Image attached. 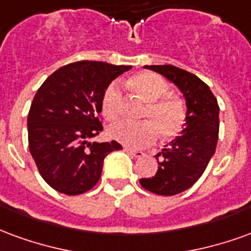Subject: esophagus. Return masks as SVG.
I'll return each instance as SVG.
<instances>
[{
    "label": "esophagus",
    "instance_id": "esophagus-1",
    "mask_svg": "<svg viewBox=\"0 0 251 251\" xmlns=\"http://www.w3.org/2000/svg\"><path fill=\"white\" fill-rule=\"evenodd\" d=\"M124 151H126L128 155H131L132 158H140V156H143L144 155L143 151H139V150H132V148H129V147H124Z\"/></svg>",
    "mask_w": 251,
    "mask_h": 251
}]
</instances>
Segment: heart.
<instances>
[{
  "mask_svg": "<svg viewBox=\"0 0 251 251\" xmlns=\"http://www.w3.org/2000/svg\"><path fill=\"white\" fill-rule=\"evenodd\" d=\"M128 88L143 101V118L147 122H119L108 128V136L129 147L152 143L159 132L160 138L174 139L182 132L187 122V107L176 96L167 95L170 84L153 72H140L127 80ZM101 112L109 122L122 115V91L118 84H109L101 98Z\"/></svg>",
  "mask_w": 251,
  "mask_h": 251,
  "instance_id": "1",
  "label": "heart"
}]
</instances>
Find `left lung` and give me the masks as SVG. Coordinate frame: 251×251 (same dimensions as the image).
Here are the masks:
<instances>
[{"label": "left lung", "mask_w": 251, "mask_h": 251, "mask_svg": "<svg viewBox=\"0 0 251 251\" xmlns=\"http://www.w3.org/2000/svg\"><path fill=\"white\" fill-rule=\"evenodd\" d=\"M160 73L182 91L187 105V122L176 136L155 158L158 171L139 182L142 187L158 195H176L198 180L213 158L219 132V105L217 99L193 73L174 65H146Z\"/></svg>", "instance_id": "left-lung-1"}]
</instances>
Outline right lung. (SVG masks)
Wrapping results in <instances>:
<instances>
[{
	"instance_id": "obj_1",
	"label": "right lung",
	"mask_w": 251,
	"mask_h": 251,
	"mask_svg": "<svg viewBox=\"0 0 251 251\" xmlns=\"http://www.w3.org/2000/svg\"><path fill=\"white\" fill-rule=\"evenodd\" d=\"M129 65L77 61L49 76L28 113L29 151L52 188L78 195L98 183L104 158L122 150L118 142H88L103 131L99 119L105 88Z\"/></svg>"
}]
</instances>
